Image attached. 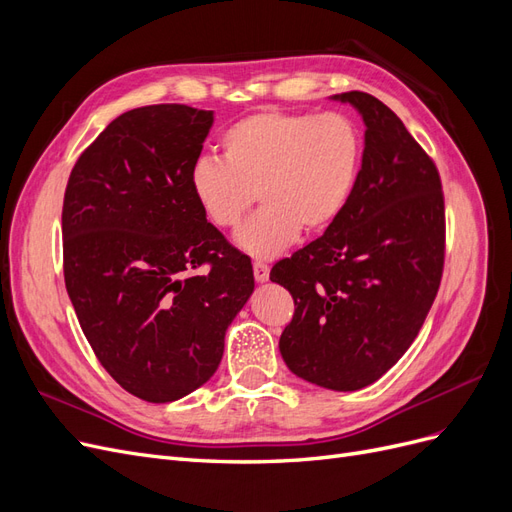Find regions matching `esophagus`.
Instances as JSON below:
<instances>
[{
	"instance_id": "esophagus-1",
	"label": "esophagus",
	"mask_w": 512,
	"mask_h": 512,
	"mask_svg": "<svg viewBox=\"0 0 512 512\" xmlns=\"http://www.w3.org/2000/svg\"><path fill=\"white\" fill-rule=\"evenodd\" d=\"M254 277L258 284H265L269 280V267L265 262H254Z\"/></svg>"
}]
</instances>
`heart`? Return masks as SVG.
Masks as SVG:
<instances>
[{
  "label": "heart",
  "mask_w": 512,
  "mask_h": 512,
  "mask_svg": "<svg viewBox=\"0 0 512 512\" xmlns=\"http://www.w3.org/2000/svg\"><path fill=\"white\" fill-rule=\"evenodd\" d=\"M222 156L200 158L190 188L205 220L235 228L254 203L262 209L235 237L239 250L271 260L318 235L344 213L363 162V134L344 113L260 111L224 130Z\"/></svg>",
  "instance_id": "heart-1"
}]
</instances>
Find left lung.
Wrapping results in <instances>:
<instances>
[{
    "instance_id": "8db88e82",
    "label": "left lung",
    "mask_w": 512,
    "mask_h": 512,
    "mask_svg": "<svg viewBox=\"0 0 512 512\" xmlns=\"http://www.w3.org/2000/svg\"><path fill=\"white\" fill-rule=\"evenodd\" d=\"M365 123L354 192L324 235L271 271L294 299L280 337L292 374L359 391L412 346L444 267V196L436 164L401 119L365 91L331 96Z\"/></svg>"
}]
</instances>
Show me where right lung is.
Segmentation results:
<instances>
[{
	"instance_id": "obj_1",
	"label": "right lung",
	"mask_w": 512,
	"mask_h": 512,
	"mask_svg": "<svg viewBox=\"0 0 512 512\" xmlns=\"http://www.w3.org/2000/svg\"><path fill=\"white\" fill-rule=\"evenodd\" d=\"M213 111L132 108L76 160L61 211L66 290L89 346L128 393L166 404L218 369L254 292L252 262L190 188ZM200 264L205 276L183 278Z\"/></svg>"
}]
</instances>
